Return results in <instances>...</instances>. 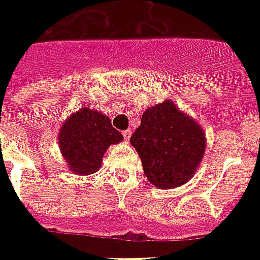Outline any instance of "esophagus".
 <instances>
[{
    "label": "esophagus",
    "instance_id": "1",
    "mask_svg": "<svg viewBox=\"0 0 260 260\" xmlns=\"http://www.w3.org/2000/svg\"><path fill=\"white\" fill-rule=\"evenodd\" d=\"M122 136H124V139H125V142H129L131 136H132V131L131 129L122 131Z\"/></svg>",
    "mask_w": 260,
    "mask_h": 260
}]
</instances>
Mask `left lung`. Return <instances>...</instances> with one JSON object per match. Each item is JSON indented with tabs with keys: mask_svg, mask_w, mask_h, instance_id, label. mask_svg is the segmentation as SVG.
Wrapping results in <instances>:
<instances>
[{
	"mask_svg": "<svg viewBox=\"0 0 260 260\" xmlns=\"http://www.w3.org/2000/svg\"><path fill=\"white\" fill-rule=\"evenodd\" d=\"M131 144L138 151L151 183L171 189L196 173L205 151V135L193 118L167 100L143 113Z\"/></svg>",
	"mask_w": 260,
	"mask_h": 260,
	"instance_id": "1",
	"label": "left lung"
}]
</instances>
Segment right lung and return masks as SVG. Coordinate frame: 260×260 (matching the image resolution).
<instances>
[{
	"mask_svg": "<svg viewBox=\"0 0 260 260\" xmlns=\"http://www.w3.org/2000/svg\"><path fill=\"white\" fill-rule=\"evenodd\" d=\"M121 140L122 135L112 126L109 117L87 108L73 114L59 132L62 155L71 171L81 175L97 171L108 147Z\"/></svg>",
	"mask_w": 260,
	"mask_h": 260,
	"instance_id": "obj_1",
	"label": "right lung"
}]
</instances>
